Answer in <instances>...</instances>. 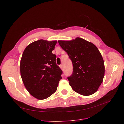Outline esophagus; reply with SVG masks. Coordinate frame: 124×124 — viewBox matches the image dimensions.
<instances>
[{"label": "esophagus", "instance_id": "obj_1", "mask_svg": "<svg viewBox=\"0 0 124 124\" xmlns=\"http://www.w3.org/2000/svg\"><path fill=\"white\" fill-rule=\"evenodd\" d=\"M59 67H60V68L61 69V70H63V66H62V65H60L59 66Z\"/></svg>", "mask_w": 124, "mask_h": 124}]
</instances>
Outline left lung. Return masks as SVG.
Instances as JSON below:
<instances>
[{
	"mask_svg": "<svg viewBox=\"0 0 124 124\" xmlns=\"http://www.w3.org/2000/svg\"><path fill=\"white\" fill-rule=\"evenodd\" d=\"M72 62L73 71L67 78L76 93L84 96L98 90L105 75V64L99 49L92 43L77 37L70 41H58Z\"/></svg>",
	"mask_w": 124,
	"mask_h": 124,
	"instance_id": "left-lung-1",
	"label": "left lung"
}]
</instances>
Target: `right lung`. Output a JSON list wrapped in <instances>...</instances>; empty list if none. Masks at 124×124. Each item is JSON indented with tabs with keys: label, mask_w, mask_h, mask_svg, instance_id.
I'll return each instance as SVG.
<instances>
[{
	"label": "right lung",
	"mask_w": 124,
	"mask_h": 124,
	"mask_svg": "<svg viewBox=\"0 0 124 124\" xmlns=\"http://www.w3.org/2000/svg\"><path fill=\"white\" fill-rule=\"evenodd\" d=\"M57 41L41 39L27 46L20 62L21 76L24 85L35 98L42 100L57 90L62 71L52 53Z\"/></svg>",
	"instance_id": "1"
}]
</instances>
